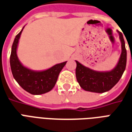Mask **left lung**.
Masks as SVG:
<instances>
[{
  "instance_id": "obj_1",
  "label": "left lung",
  "mask_w": 132,
  "mask_h": 132,
  "mask_svg": "<svg viewBox=\"0 0 132 132\" xmlns=\"http://www.w3.org/2000/svg\"><path fill=\"white\" fill-rule=\"evenodd\" d=\"M117 31L122 43V53L114 70L105 72H96L76 61V77L78 83L84 90L96 93H104L110 90L122 77L127 64V51L122 34L119 31Z\"/></svg>"
}]
</instances>
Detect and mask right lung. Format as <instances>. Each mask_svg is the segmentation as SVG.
<instances>
[{"instance_id":"add662e5","label":"right lung","mask_w":132,"mask_h":132,"mask_svg":"<svg viewBox=\"0 0 132 132\" xmlns=\"http://www.w3.org/2000/svg\"><path fill=\"white\" fill-rule=\"evenodd\" d=\"M23 29L16 36L12 44L10 57L12 75L19 85L29 94L33 95L45 94L54 87L60 72L67 62L57 64L48 70L41 72H34L24 67L17 56V44Z\"/></svg>"}]
</instances>
